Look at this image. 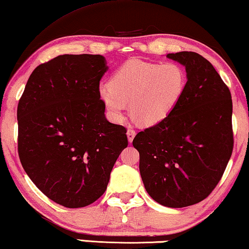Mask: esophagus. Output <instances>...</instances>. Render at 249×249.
<instances>
[{
  "label": "esophagus",
  "mask_w": 249,
  "mask_h": 249,
  "mask_svg": "<svg viewBox=\"0 0 249 249\" xmlns=\"http://www.w3.org/2000/svg\"><path fill=\"white\" fill-rule=\"evenodd\" d=\"M126 134H127L128 142L132 143V141L134 140V137H135V135H136V132H135L133 128H128V129H127V133H126Z\"/></svg>",
  "instance_id": "34e87169"
}]
</instances>
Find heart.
I'll return each mask as SVG.
<instances>
[{
    "label": "heart",
    "instance_id": "heart-1",
    "mask_svg": "<svg viewBox=\"0 0 249 249\" xmlns=\"http://www.w3.org/2000/svg\"><path fill=\"white\" fill-rule=\"evenodd\" d=\"M188 76L174 61L159 64L132 59L113 73L109 83L99 86V97L114 120L123 118L126 103L144 126L161 123L182 99Z\"/></svg>",
    "mask_w": 249,
    "mask_h": 249
}]
</instances>
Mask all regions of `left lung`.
<instances>
[{
    "label": "left lung",
    "instance_id": "obj_1",
    "mask_svg": "<svg viewBox=\"0 0 249 249\" xmlns=\"http://www.w3.org/2000/svg\"><path fill=\"white\" fill-rule=\"evenodd\" d=\"M166 57L185 67L187 88L173 112L133 140L140 173L151 198L182 208L206 199L219 182L233 147L231 90L196 53Z\"/></svg>",
    "mask_w": 249,
    "mask_h": 249
}]
</instances>
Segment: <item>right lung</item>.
<instances>
[{"instance_id": "obj_1", "label": "right lung", "mask_w": 249, "mask_h": 249, "mask_svg": "<svg viewBox=\"0 0 249 249\" xmlns=\"http://www.w3.org/2000/svg\"><path fill=\"white\" fill-rule=\"evenodd\" d=\"M101 54H62L33 70L18 105L21 164L42 194L67 208L95 202L127 146L99 97Z\"/></svg>"}]
</instances>
